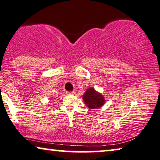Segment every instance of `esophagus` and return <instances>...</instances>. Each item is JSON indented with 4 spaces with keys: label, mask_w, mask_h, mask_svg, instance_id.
<instances>
[{
    "label": "esophagus",
    "mask_w": 160,
    "mask_h": 160,
    "mask_svg": "<svg viewBox=\"0 0 160 160\" xmlns=\"http://www.w3.org/2000/svg\"><path fill=\"white\" fill-rule=\"evenodd\" d=\"M67 94H69V95H73V94H75V92L74 91L68 92H67Z\"/></svg>",
    "instance_id": "1"
}]
</instances>
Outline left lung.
<instances>
[{"label": "left lung", "instance_id": "1", "mask_svg": "<svg viewBox=\"0 0 160 160\" xmlns=\"http://www.w3.org/2000/svg\"><path fill=\"white\" fill-rule=\"evenodd\" d=\"M83 100L90 109L99 108L105 104V102L103 96L92 87L87 89L83 95Z\"/></svg>", "mask_w": 160, "mask_h": 160}]
</instances>
